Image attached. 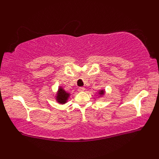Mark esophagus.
I'll return each instance as SVG.
<instances>
[{
    "label": "esophagus",
    "instance_id": "1",
    "mask_svg": "<svg viewBox=\"0 0 159 159\" xmlns=\"http://www.w3.org/2000/svg\"><path fill=\"white\" fill-rule=\"evenodd\" d=\"M84 90H85V87H79V89H78V91H79V92H82Z\"/></svg>",
    "mask_w": 159,
    "mask_h": 159
}]
</instances>
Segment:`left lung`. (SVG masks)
Segmentation results:
<instances>
[{
	"instance_id": "1",
	"label": "left lung",
	"mask_w": 159,
	"mask_h": 159,
	"mask_svg": "<svg viewBox=\"0 0 159 159\" xmlns=\"http://www.w3.org/2000/svg\"><path fill=\"white\" fill-rule=\"evenodd\" d=\"M98 95L100 96V97H102L104 96V94H105V90L104 89H100L98 91Z\"/></svg>"
}]
</instances>
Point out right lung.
<instances>
[{
  "label": "right lung",
  "instance_id": "obj_1",
  "mask_svg": "<svg viewBox=\"0 0 159 159\" xmlns=\"http://www.w3.org/2000/svg\"><path fill=\"white\" fill-rule=\"evenodd\" d=\"M71 94L66 91L64 90V89L61 86H59L58 90L55 94V100L57 102L61 104H64L67 102Z\"/></svg>",
  "mask_w": 159,
  "mask_h": 159
}]
</instances>
